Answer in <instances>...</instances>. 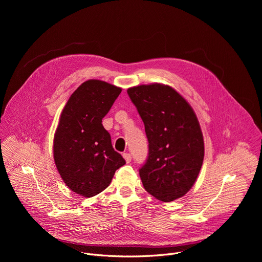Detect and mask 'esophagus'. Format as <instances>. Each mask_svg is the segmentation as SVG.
<instances>
[{
    "mask_svg": "<svg viewBox=\"0 0 262 262\" xmlns=\"http://www.w3.org/2000/svg\"><path fill=\"white\" fill-rule=\"evenodd\" d=\"M123 158H124V160H125V162L126 163H130V161H132V156L129 155V154H123Z\"/></svg>",
    "mask_w": 262,
    "mask_h": 262,
    "instance_id": "1",
    "label": "esophagus"
}]
</instances>
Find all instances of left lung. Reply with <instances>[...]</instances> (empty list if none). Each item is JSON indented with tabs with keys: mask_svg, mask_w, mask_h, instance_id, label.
I'll use <instances>...</instances> for the list:
<instances>
[{
	"mask_svg": "<svg viewBox=\"0 0 262 262\" xmlns=\"http://www.w3.org/2000/svg\"><path fill=\"white\" fill-rule=\"evenodd\" d=\"M141 116L148 140V157L139 173L144 189L163 202L188 193L204 158V142L192 106L163 84L127 89Z\"/></svg>",
	"mask_w": 262,
	"mask_h": 262,
	"instance_id": "8db88e82",
	"label": "left lung"
}]
</instances>
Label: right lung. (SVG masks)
<instances>
[{"mask_svg":"<svg viewBox=\"0 0 262 262\" xmlns=\"http://www.w3.org/2000/svg\"><path fill=\"white\" fill-rule=\"evenodd\" d=\"M120 93L121 88L103 81H86L71 94L61 113L54 160L65 184L81 196L89 198L102 192L125 164L101 123Z\"/></svg>","mask_w":262,"mask_h":262,"instance_id":"obj_1","label":"right lung"}]
</instances>
